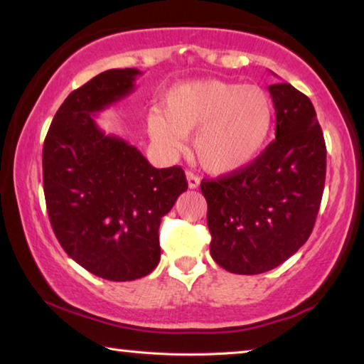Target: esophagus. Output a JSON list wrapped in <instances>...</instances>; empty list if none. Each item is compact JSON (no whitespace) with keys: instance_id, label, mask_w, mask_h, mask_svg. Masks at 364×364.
I'll return each mask as SVG.
<instances>
[{"instance_id":"obj_1","label":"esophagus","mask_w":364,"mask_h":364,"mask_svg":"<svg viewBox=\"0 0 364 364\" xmlns=\"http://www.w3.org/2000/svg\"><path fill=\"white\" fill-rule=\"evenodd\" d=\"M187 182H188V187L190 188H197L200 186V178L193 174V172L187 171Z\"/></svg>"}]
</instances>
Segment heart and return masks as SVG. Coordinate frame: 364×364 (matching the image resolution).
I'll return each mask as SVG.
<instances>
[{
    "mask_svg": "<svg viewBox=\"0 0 364 364\" xmlns=\"http://www.w3.org/2000/svg\"><path fill=\"white\" fill-rule=\"evenodd\" d=\"M273 102L265 89L221 80L183 82L169 91L163 112L151 110L148 132L169 156L193 135V154L211 174H231L252 163L270 135Z\"/></svg>",
    "mask_w": 364,
    "mask_h": 364,
    "instance_id": "heart-1",
    "label": "heart"
}]
</instances>
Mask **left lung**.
<instances>
[{
  "mask_svg": "<svg viewBox=\"0 0 364 364\" xmlns=\"http://www.w3.org/2000/svg\"><path fill=\"white\" fill-rule=\"evenodd\" d=\"M275 139L242 169L201 181L210 252L237 275L282 265L309 239L326 183L327 149L309 97L288 82L268 86Z\"/></svg>",
  "mask_w": 364,
  "mask_h": 364,
  "instance_id": "1",
  "label": "left lung"
}]
</instances>
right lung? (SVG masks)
<instances>
[{"label": "right lung", "instance_id": "1", "mask_svg": "<svg viewBox=\"0 0 364 364\" xmlns=\"http://www.w3.org/2000/svg\"><path fill=\"white\" fill-rule=\"evenodd\" d=\"M138 75L107 70L77 87L43 141V193L55 236L73 260L110 282H132L158 267L161 218L188 187L182 167L156 169L94 122L133 91Z\"/></svg>", "mask_w": 364, "mask_h": 364}]
</instances>
